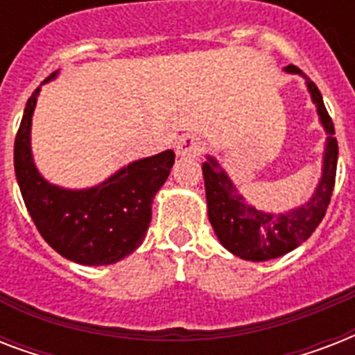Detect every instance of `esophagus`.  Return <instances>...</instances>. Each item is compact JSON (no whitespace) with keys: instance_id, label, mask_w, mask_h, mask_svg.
<instances>
[{"instance_id":"34e87169","label":"esophagus","mask_w":355,"mask_h":355,"mask_svg":"<svg viewBox=\"0 0 355 355\" xmlns=\"http://www.w3.org/2000/svg\"><path fill=\"white\" fill-rule=\"evenodd\" d=\"M202 147H205V144L197 136H182L177 144V155L186 156V158H195V156L200 155Z\"/></svg>"}]
</instances>
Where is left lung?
Masks as SVG:
<instances>
[{
	"mask_svg": "<svg viewBox=\"0 0 355 355\" xmlns=\"http://www.w3.org/2000/svg\"><path fill=\"white\" fill-rule=\"evenodd\" d=\"M286 71L302 75L306 79L311 99L317 105L320 123L328 132L324 160H322V177L311 199L295 210L284 214H267L256 210V206L245 202L243 195L237 191L227 171L217 164V160L208 156V160L202 164L208 217L216 230V236L219 237L223 247L228 248L234 256L250 261L280 258L284 254L295 250L298 245H302L326 216L331 191L336 186L339 147L334 136L336 134L334 121L326 110L322 96L313 80H309V77H306L297 66L291 64L287 66Z\"/></svg>",
	"mask_w": 355,
	"mask_h": 355,
	"instance_id": "1",
	"label": "left lung"
}]
</instances>
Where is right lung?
Returning <instances> with one entry per match:
<instances>
[{
  "label": "right lung",
  "instance_id": "right-lung-1",
  "mask_svg": "<svg viewBox=\"0 0 355 355\" xmlns=\"http://www.w3.org/2000/svg\"><path fill=\"white\" fill-rule=\"evenodd\" d=\"M57 71L44 83L51 80ZM40 88L33 92L14 139V171L31 219L60 256L80 265L116 263L141 245L156 191L169 177L175 153L141 158L99 186L64 189L36 169L31 155V121Z\"/></svg>",
  "mask_w": 355,
  "mask_h": 355
}]
</instances>
